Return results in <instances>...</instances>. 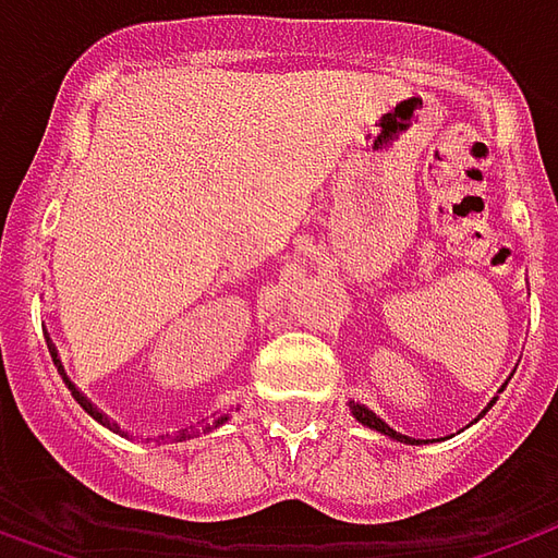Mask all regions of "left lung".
Returning <instances> with one entry per match:
<instances>
[{
	"instance_id": "obj_1",
	"label": "left lung",
	"mask_w": 558,
	"mask_h": 558,
	"mask_svg": "<svg viewBox=\"0 0 558 558\" xmlns=\"http://www.w3.org/2000/svg\"><path fill=\"white\" fill-rule=\"evenodd\" d=\"M505 387H508V380H505ZM505 387H501V389H505ZM501 389H498V392H501ZM496 399H498V396H496ZM496 399L486 404V411H489V408L496 404ZM486 411H483V414H486ZM350 414L356 416L362 426L374 428V432L387 435V438H392V441H401V444H428V441H420V438H411V435H401V432H396V428H389L387 423L380 420V416L374 414V411H368V408H365V404H360V401H350Z\"/></svg>"
}]
</instances>
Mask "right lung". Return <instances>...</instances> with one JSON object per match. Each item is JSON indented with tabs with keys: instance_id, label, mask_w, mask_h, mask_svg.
I'll use <instances>...</instances> for the list:
<instances>
[{
	"instance_id": "1",
	"label": "right lung",
	"mask_w": 558,
	"mask_h": 558,
	"mask_svg": "<svg viewBox=\"0 0 558 558\" xmlns=\"http://www.w3.org/2000/svg\"><path fill=\"white\" fill-rule=\"evenodd\" d=\"M48 350H50V360H53V365H57V372L62 374V384H65V387H69V392H72V399L77 401V404H81V408H84V411H87L89 416H93V420H96V423H102L105 428H111V432H117V423H111V420H108V416L102 414V411H99V408H96V404H93V401L87 399V396H84V392H81V389L75 387V384H72V380H69V374H65V368H62V362L57 360V347L50 344V338H48ZM226 420H229V414H214V420H208V423H205V426H202V432H214V428H220L226 423ZM193 432H196V428L190 426V432H178V438H174V444L178 441H186V438H190V435H193ZM198 435V432H196Z\"/></svg>"
}]
</instances>
